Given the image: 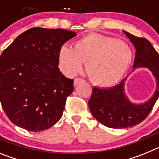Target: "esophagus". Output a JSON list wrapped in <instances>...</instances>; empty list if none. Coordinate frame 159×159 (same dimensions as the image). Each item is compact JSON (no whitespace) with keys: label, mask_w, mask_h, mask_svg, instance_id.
<instances>
[{"label":"esophagus","mask_w":159,"mask_h":159,"mask_svg":"<svg viewBox=\"0 0 159 159\" xmlns=\"http://www.w3.org/2000/svg\"><path fill=\"white\" fill-rule=\"evenodd\" d=\"M83 81H84V80H83L82 78H75V80H74V86H76L77 84H80V83L83 82Z\"/></svg>","instance_id":"34e87169"}]
</instances>
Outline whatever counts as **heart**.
I'll return each instance as SVG.
<instances>
[{"mask_svg":"<svg viewBox=\"0 0 159 159\" xmlns=\"http://www.w3.org/2000/svg\"><path fill=\"white\" fill-rule=\"evenodd\" d=\"M59 66L68 76L80 71L83 63L93 84L111 87L127 72L133 60V51L127 42L92 32L75 42L73 48L62 46L59 51Z\"/></svg>","mask_w":159,"mask_h":159,"instance_id":"obj_1","label":"heart"}]
</instances>
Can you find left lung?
I'll list each match as a JSON object with an SVG mask.
<instances>
[{
  "label": "left lung",
  "mask_w": 159,
  "mask_h": 159,
  "mask_svg": "<svg viewBox=\"0 0 159 159\" xmlns=\"http://www.w3.org/2000/svg\"><path fill=\"white\" fill-rule=\"evenodd\" d=\"M136 48L134 70L147 67L156 79V91L147 102L134 104L124 93V78L116 86L108 88H93L88 101L90 111L94 117L110 128H127L143 122L152 111L159 95V55L151 42L146 38L137 37L123 31Z\"/></svg>",
  "instance_id": "1"
}]
</instances>
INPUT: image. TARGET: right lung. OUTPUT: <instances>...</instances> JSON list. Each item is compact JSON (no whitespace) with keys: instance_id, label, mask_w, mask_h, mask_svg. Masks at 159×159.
<instances>
[{"instance_id":"obj_1","label":"right lung","mask_w":159,"mask_h":159,"mask_svg":"<svg viewBox=\"0 0 159 159\" xmlns=\"http://www.w3.org/2000/svg\"><path fill=\"white\" fill-rule=\"evenodd\" d=\"M76 33L32 28L16 38L0 57V101L12 123L29 130L52 127L63 115L74 80L60 71L59 51Z\"/></svg>"}]
</instances>
